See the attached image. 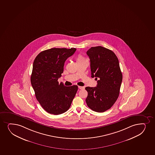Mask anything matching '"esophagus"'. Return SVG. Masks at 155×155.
<instances>
[{"label":"esophagus","mask_w":155,"mask_h":155,"mask_svg":"<svg viewBox=\"0 0 155 155\" xmlns=\"http://www.w3.org/2000/svg\"><path fill=\"white\" fill-rule=\"evenodd\" d=\"M78 88L79 89L82 90L84 89V87H81V86H78Z\"/></svg>","instance_id":"1"}]
</instances>
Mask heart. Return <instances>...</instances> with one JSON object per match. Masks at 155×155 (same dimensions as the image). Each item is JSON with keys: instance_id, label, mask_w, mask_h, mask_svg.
I'll list each match as a JSON object with an SVG mask.
<instances>
[{"instance_id": "1", "label": "heart", "mask_w": 155, "mask_h": 155, "mask_svg": "<svg viewBox=\"0 0 155 155\" xmlns=\"http://www.w3.org/2000/svg\"><path fill=\"white\" fill-rule=\"evenodd\" d=\"M86 60L84 57L82 56L81 54H79L78 57L77 58V61L78 62H82L83 61Z\"/></svg>"}]
</instances>
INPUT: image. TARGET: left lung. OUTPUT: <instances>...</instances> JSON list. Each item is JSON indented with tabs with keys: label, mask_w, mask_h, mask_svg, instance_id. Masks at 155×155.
Returning <instances> with one entry per match:
<instances>
[{
	"label": "left lung",
	"mask_w": 155,
	"mask_h": 155,
	"mask_svg": "<svg viewBox=\"0 0 155 155\" xmlns=\"http://www.w3.org/2000/svg\"><path fill=\"white\" fill-rule=\"evenodd\" d=\"M87 54L90 60L91 77L97 80L96 87H87V106L103 113L113 106L120 92L122 80L118 59L113 51L102 46L91 47Z\"/></svg>",
	"instance_id": "obj_1"
}]
</instances>
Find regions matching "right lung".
<instances>
[{
    "mask_svg": "<svg viewBox=\"0 0 155 155\" xmlns=\"http://www.w3.org/2000/svg\"><path fill=\"white\" fill-rule=\"evenodd\" d=\"M76 48H51L41 52L34 61L31 81L37 100L47 112L60 115L69 109L78 90L76 85L66 87L58 79L64 63Z\"/></svg>",
    "mask_w": 155,
    "mask_h": 155,
    "instance_id": "right-lung-1",
    "label": "right lung"
}]
</instances>
